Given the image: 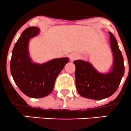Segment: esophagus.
<instances>
[{"label": "esophagus", "instance_id": "obj_1", "mask_svg": "<svg viewBox=\"0 0 131 131\" xmlns=\"http://www.w3.org/2000/svg\"><path fill=\"white\" fill-rule=\"evenodd\" d=\"M78 54H77V53H71V54H70V60H71V61H73V60H76V59L78 58Z\"/></svg>", "mask_w": 131, "mask_h": 131}]
</instances>
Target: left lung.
<instances>
[{
  "label": "left lung",
  "instance_id": "8db88e82",
  "mask_svg": "<svg viewBox=\"0 0 131 131\" xmlns=\"http://www.w3.org/2000/svg\"><path fill=\"white\" fill-rule=\"evenodd\" d=\"M114 61L107 73L99 72L91 63L83 60L73 61L76 67L75 81L77 92L84 98L102 100L108 98L117 90L124 74V59L116 39L109 32Z\"/></svg>",
  "mask_w": 131,
  "mask_h": 131
}]
</instances>
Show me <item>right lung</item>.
<instances>
[{
    "label": "right lung",
    "mask_w": 131,
    "mask_h": 131,
    "mask_svg": "<svg viewBox=\"0 0 131 131\" xmlns=\"http://www.w3.org/2000/svg\"><path fill=\"white\" fill-rule=\"evenodd\" d=\"M39 32L36 27L23 31L15 44L10 60V71L17 86L23 93L31 98L48 95L54 88L58 75L67 63L68 58H56L42 64L32 63L29 53V42Z\"/></svg>",
    "instance_id": "obj_1"
}]
</instances>
